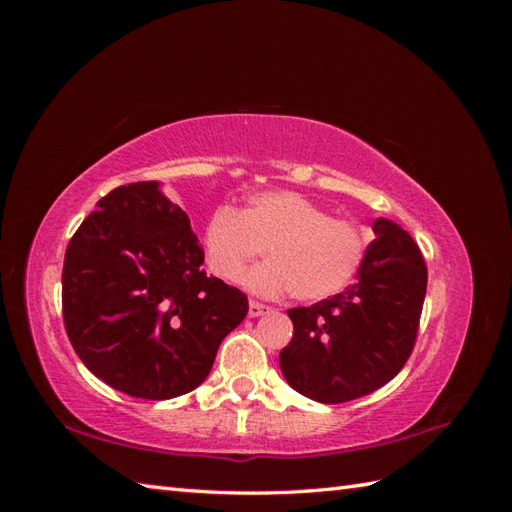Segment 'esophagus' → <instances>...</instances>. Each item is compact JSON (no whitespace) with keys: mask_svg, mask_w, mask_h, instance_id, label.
I'll return each instance as SVG.
<instances>
[{"mask_svg":"<svg viewBox=\"0 0 512 512\" xmlns=\"http://www.w3.org/2000/svg\"><path fill=\"white\" fill-rule=\"evenodd\" d=\"M271 312V307L269 305H265V303H258V301H250V318H258V316H262V314H269Z\"/></svg>","mask_w":512,"mask_h":512,"instance_id":"1","label":"esophagus"}]
</instances>
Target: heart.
<instances>
[{"mask_svg": "<svg viewBox=\"0 0 512 512\" xmlns=\"http://www.w3.org/2000/svg\"><path fill=\"white\" fill-rule=\"evenodd\" d=\"M265 247L269 260L247 275L258 294L320 301L350 284L367 254L363 230L290 190L254 194L237 211L218 207L203 228V252L213 275L239 284Z\"/></svg>", "mask_w": 512, "mask_h": 512, "instance_id": "obj_1", "label": "heart"}]
</instances>
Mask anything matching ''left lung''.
<instances>
[{"label":"left lung","instance_id":"left-lung-1","mask_svg":"<svg viewBox=\"0 0 512 512\" xmlns=\"http://www.w3.org/2000/svg\"><path fill=\"white\" fill-rule=\"evenodd\" d=\"M356 282L309 307H292L280 367L294 391L344 404L374 393L410 359L421 322L427 267L404 228L378 218Z\"/></svg>","mask_w":512,"mask_h":512}]
</instances>
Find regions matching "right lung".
I'll return each mask as SVG.
<instances>
[{"label":"right lung","mask_w":512,"mask_h":512,"mask_svg":"<svg viewBox=\"0 0 512 512\" xmlns=\"http://www.w3.org/2000/svg\"><path fill=\"white\" fill-rule=\"evenodd\" d=\"M188 213L158 181L119 185L68 243L61 307L74 352L91 374L141 399L194 391L247 297L200 271Z\"/></svg>","instance_id":"add662e5"}]
</instances>
